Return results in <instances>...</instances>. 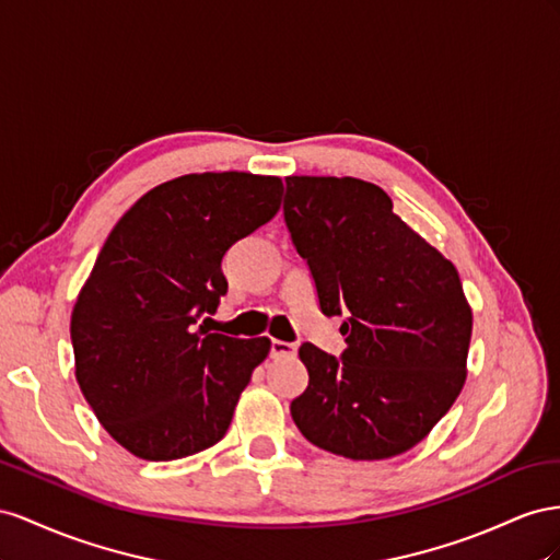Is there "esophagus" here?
<instances>
[{
	"label": "esophagus",
	"instance_id": "esophagus-1",
	"mask_svg": "<svg viewBox=\"0 0 560 560\" xmlns=\"http://www.w3.org/2000/svg\"><path fill=\"white\" fill-rule=\"evenodd\" d=\"M295 345L283 342V340H271V357L275 359H293L295 357Z\"/></svg>",
	"mask_w": 560,
	"mask_h": 560
}]
</instances>
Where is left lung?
Returning a JSON list of instances; mask_svg holds the SVG:
<instances>
[{
  "label": "left lung",
  "instance_id": "1",
  "mask_svg": "<svg viewBox=\"0 0 560 560\" xmlns=\"http://www.w3.org/2000/svg\"><path fill=\"white\" fill-rule=\"evenodd\" d=\"M283 218L326 316L347 314L342 359L305 342L310 385L291 404L310 443L349 459L418 445L467 380L471 307L455 265L408 228L385 189L291 175Z\"/></svg>",
  "mask_w": 560,
  "mask_h": 560
}]
</instances>
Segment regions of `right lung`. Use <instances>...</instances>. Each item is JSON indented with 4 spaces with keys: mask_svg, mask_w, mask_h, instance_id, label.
I'll list each match as a JSON object with an SVG mask.
<instances>
[{
    "mask_svg": "<svg viewBox=\"0 0 560 560\" xmlns=\"http://www.w3.org/2000/svg\"><path fill=\"white\" fill-rule=\"evenodd\" d=\"M277 175L187 173L142 195L109 232L77 295L74 375L131 455L168 462L228 434L269 338L197 326L228 293L222 255L281 209Z\"/></svg>",
    "mask_w": 560,
    "mask_h": 560,
    "instance_id": "add662e5",
    "label": "right lung"
}]
</instances>
